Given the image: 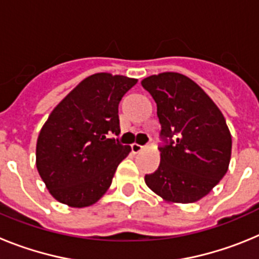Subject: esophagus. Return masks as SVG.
Returning <instances> with one entry per match:
<instances>
[{
	"mask_svg": "<svg viewBox=\"0 0 259 259\" xmlns=\"http://www.w3.org/2000/svg\"><path fill=\"white\" fill-rule=\"evenodd\" d=\"M143 149H144L143 146L139 145V144H132V145H131V150H132V153H135V154L140 153Z\"/></svg>",
	"mask_w": 259,
	"mask_h": 259,
	"instance_id": "obj_1",
	"label": "esophagus"
}]
</instances>
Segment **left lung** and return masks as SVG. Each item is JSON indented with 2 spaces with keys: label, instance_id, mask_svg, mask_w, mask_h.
<instances>
[{
  "label": "left lung",
  "instance_id": "left-lung-1",
  "mask_svg": "<svg viewBox=\"0 0 259 259\" xmlns=\"http://www.w3.org/2000/svg\"><path fill=\"white\" fill-rule=\"evenodd\" d=\"M157 104L161 162L146 185L172 203L210 193L230 166L232 139L226 119L200 85L183 74L162 72L141 81Z\"/></svg>",
  "mask_w": 259,
  "mask_h": 259
}]
</instances>
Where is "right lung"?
<instances>
[{
    "mask_svg": "<svg viewBox=\"0 0 259 259\" xmlns=\"http://www.w3.org/2000/svg\"><path fill=\"white\" fill-rule=\"evenodd\" d=\"M137 79L107 72L80 81L50 113L36 144V167L49 193L71 207L97 202L131 148L118 139V106Z\"/></svg>",
    "mask_w": 259,
    "mask_h": 259,
    "instance_id": "obj_1",
    "label": "right lung"
}]
</instances>
